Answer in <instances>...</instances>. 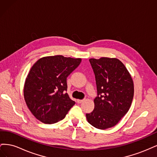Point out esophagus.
<instances>
[{
  "mask_svg": "<svg viewBox=\"0 0 157 157\" xmlns=\"http://www.w3.org/2000/svg\"><path fill=\"white\" fill-rule=\"evenodd\" d=\"M84 101V99H77V103H81Z\"/></svg>",
  "mask_w": 157,
  "mask_h": 157,
  "instance_id": "obj_1",
  "label": "esophagus"
}]
</instances>
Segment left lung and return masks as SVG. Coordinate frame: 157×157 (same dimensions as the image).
<instances>
[{
  "instance_id": "obj_1",
  "label": "left lung",
  "mask_w": 157,
  "mask_h": 157,
  "mask_svg": "<svg viewBox=\"0 0 157 157\" xmlns=\"http://www.w3.org/2000/svg\"><path fill=\"white\" fill-rule=\"evenodd\" d=\"M96 77L98 97L94 109L86 115L88 122L98 129L115 126L130 109L134 93L130 73L117 58L103 57L89 59Z\"/></svg>"
}]
</instances>
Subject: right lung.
Instances as JSON below:
<instances>
[{"label": "right lung", "mask_w": 157, "mask_h": 157, "mask_svg": "<svg viewBox=\"0 0 157 157\" xmlns=\"http://www.w3.org/2000/svg\"><path fill=\"white\" fill-rule=\"evenodd\" d=\"M81 58L57 55L37 60L25 79L23 95L35 117L45 124L63 119L75 102L65 91L67 77L81 62Z\"/></svg>", "instance_id": "right-lung-1"}]
</instances>
